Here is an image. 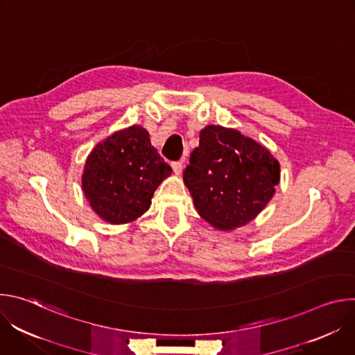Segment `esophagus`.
<instances>
[{"label": "esophagus", "instance_id": "esophagus-1", "mask_svg": "<svg viewBox=\"0 0 355 355\" xmlns=\"http://www.w3.org/2000/svg\"><path fill=\"white\" fill-rule=\"evenodd\" d=\"M171 167H173V171L178 175L182 173V162H174L171 163Z\"/></svg>", "mask_w": 355, "mask_h": 355}]
</instances>
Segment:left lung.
I'll return each mask as SVG.
<instances>
[{
  "mask_svg": "<svg viewBox=\"0 0 355 355\" xmlns=\"http://www.w3.org/2000/svg\"><path fill=\"white\" fill-rule=\"evenodd\" d=\"M184 182L202 219L219 230H233L267 207L279 182V163L239 130L208 125L199 133Z\"/></svg>",
  "mask_w": 355,
  "mask_h": 355,
  "instance_id": "1",
  "label": "left lung"
}]
</instances>
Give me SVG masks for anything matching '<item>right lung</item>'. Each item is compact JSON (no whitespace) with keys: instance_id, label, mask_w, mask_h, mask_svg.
<instances>
[{"instance_id":"add662e5","label":"right lung","mask_w":355,"mask_h":355,"mask_svg":"<svg viewBox=\"0 0 355 355\" xmlns=\"http://www.w3.org/2000/svg\"><path fill=\"white\" fill-rule=\"evenodd\" d=\"M171 171L151 146L148 132L133 125L92 148L83 173V191L101 219L123 225L150 208L155 191Z\"/></svg>"}]
</instances>
